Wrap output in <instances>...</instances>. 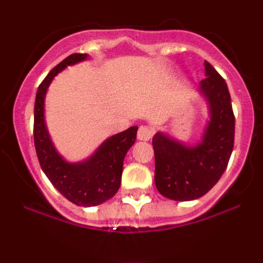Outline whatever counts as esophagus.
Listing matches in <instances>:
<instances>
[{"mask_svg": "<svg viewBox=\"0 0 263 263\" xmlns=\"http://www.w3.org/2000/svg\"><path fill=\"white\" fill-rule=\"evenodd\" d=\"M153 135V128L149 127V126H141L138 128L137 132V138L140 141H148Z\"/></svg>", "mask_w": 263, "mask_h": 263, "instance_id": "obj_1", "label": "esophagus"}]
</instances>
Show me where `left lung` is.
Wrapping results in <instances>:
<instances>
[{
	"mask_svg": "<svg viewBox=\"0 0 263 263\" xmlns=\"http://www.w3.org/2000/svg\"><path fill=\"white\" fill-rule=\"evenodd\" d=\"M205 79L199 90L209 105L210 121L197 146H185L162 132L152 140L155 183L163 197L194 200L219 182L228 167L235 138V116L224 78L205 62Z\"/></svg>",
	"mask_w": 263,
	"mask_h": 263,
	"instance_id": "1",
	"label": "left lung"
}]
</instances>
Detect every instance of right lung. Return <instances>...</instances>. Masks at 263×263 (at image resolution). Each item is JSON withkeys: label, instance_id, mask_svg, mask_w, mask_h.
I'll use <instances>...</instances> for the list:
<instances>
[{"label": "right lung", "instance_id": "right-lung-1", "mask_svg": "<svg viewBox=\"0 0 263 263\" xmlns=\"http://www.w3.org/2000/svg\"><path fill=\"white\" fill-rule=\"evenodd\" d=\"M87 58L75 53L54 66L37 90L34 102V146L42 170L62 195L78 206H95L111 199L121 184L123 159L136 141L137 126L111 136L86 161L66 162L57 152L44 122V98L53 78L68 65Z\"/></svg>", "mask_w": 263, "mask_h": 263}]
</instances>
